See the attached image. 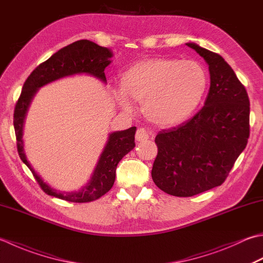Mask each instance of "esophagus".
<instances>
[{
  "label": "esophagus",
  "instance_id": "34e87169",
  "mask_svg": "<svg viewBox=\"0 0 263 263\" xmlns=\"http://www.w3.org/2000/svg\"><path fill=\"white\" fill-rule=\"evenodd\" d=\"M149 139V132L146 130V128L140 127L137 130L136 133V140L139 142H143V141H147Z\"/></svg>",
  "mask_w": 263,
  "mask_h": 263
}]
</instances>
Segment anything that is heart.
Listing matches in <instances>:
<instances>
[{
  "label": "heart",
  "mask_w": 263,
  "mask_h": 263,
  "mask_svg": "<svg viewBox=\"0 0 263 263\" xmlns=\"http://www.w3.org/2000/svg\"><path fill=\"white\" fill-rule=\"evenodd\" d=\"M206 86V74L195 61L146 59L123 75L118 101L128 112L133 110L130 99L142 102L143 114L149 121L159 126H172L193 114Z\"/></svg>",
  "instance_id": "1"
}]
</instances>
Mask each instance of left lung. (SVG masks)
I'll return each mask as SVG.
<instances>
[{
  "label": "left lung",
  "mask_w": 263,
  "mask_h": 263,
  "mask_svg": "<svg viewBox=\"0 0 263 263\" xmlns=\"http://www.w3.org/2000/svg\"><path fill=\"white\" fill-rule=\"evenodd\" d=\"M209 65L210 90L196 115L159 131L152 178L164 193L190 197L222 184L250 137V100L245 86L218 53L187 43Z\"/></svg>",
  "instance_id": "1"
}]
</instances>
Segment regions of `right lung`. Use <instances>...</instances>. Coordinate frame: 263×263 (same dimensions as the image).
Listing matches in <instances>:
<instances>
[{
    "label": "right lung",
    "mask_w": 263,
    "mask_h": 263,
    "mask_svg": "<svg viewBox=\"0 0 263 263\" xmlns=\"http://www.w3.org/2000/svg\"><path fill=\"white\" fill-rule=\"evenodd\" d=\"M112 52L104 46L91 42L89 40H80L52 54L50 58L39 65L25 81L22 95L15 104L13 112V126L17 138V149L19 157L32 171L36 181L45 194L57 198L73 203H87L100 198L109 192L115 182L116 167L121 159L135 148L136 126L124 131L112 132L108 138L104 152L92 177L84 187L76 192H60L43 181L27 161L24 151L23 130L25 117L30 102L40 87L51 82L75 74H89L106 83L105 68L111 61Z\"/></svg>",
    "instance_id": "right-lung-1"
}]
</instances>
